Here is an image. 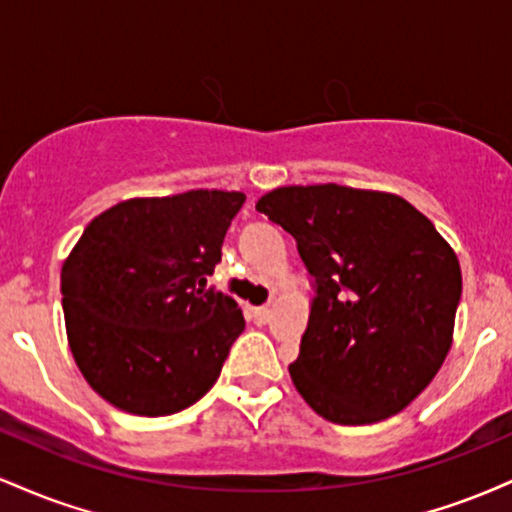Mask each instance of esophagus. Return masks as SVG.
<instances>
[{
  "mask_svg": "<svg viewBox=\"0 0 512 512\" xmlns=\"http://www.w3.org/2000/svg\"><path fill=\"white\" fill-rule=\"evenodd\" d=\"M250 317L255 325H267L269 317H272V310L267 305H257V308H250Z\"/></svg>",
  "mask_w": 512,
  "mask_h": 512,
  "instance_id": "obj_1",
  "label": "esophagus"
}]
</instances>
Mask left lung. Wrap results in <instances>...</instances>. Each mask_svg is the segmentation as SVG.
I'll return each instance as SVG.
<instances>
[{"label":"left lung","instance_id":"obj_1","mask_svg":"<svg viewBox=\"0 0 512 512\" xmlns=\"http://www.w3.org/2000/svg\"><path fill=\"white\" fill-rule=\"evenodd\" d=\"M257 211L291 233L315 291L296 390L342 426L402 411L450 351L462 296L450 245L407 199L334 182L279 187Z\"/></svg>","mask_w":512,"mask_h":512}]
</instances>
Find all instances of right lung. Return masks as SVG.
<instances>
[{"mask_svg": "<svg viewBox=\"0 0 512 512\" xmlns=\"http://www.w3.org/2000/svg\"><path fill=\"white\" fill-rule=\"evenodd\" d=\"M243 192L127 199L86 226L62 267L76 366L117 409L168 416L202 399L245 330L238 303L204 289Z\"/></svg>", "mask_w": 512, "mask_h": 512, "instance_id": "obj_1", "label": "right lung"}]
</instances>
